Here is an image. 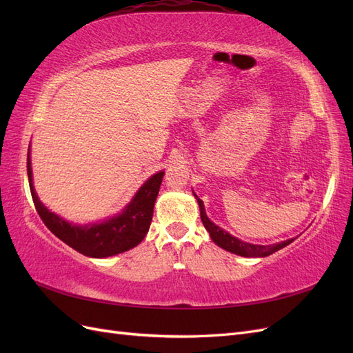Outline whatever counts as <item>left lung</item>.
<instances>
[{
    "mask_svg": "<svg viewBox=\"0 0 353 353\" xmlns=\"http://www.w3.org/2000/svg\"><path fill=\"white\" fill-rule=\"evenodd\" d=\"M196 199H197L199 206H200L201 222H203V225H205V228L209 231L210 239L215 241L219 245V248L225 249L231 253L245 256V258H263V256L272 254L276 250H280V249L285 248V245H288V244L294 241V239H290V240H285V241L276 243V244H270V245H259V244H250V243L241 241L236 237H232L231 234H228L227 231H223L218 225H215V223H213L212 221H209V218L206 216L205 206H203V201L197 196H196Z\"/></svg>",
    "mask_w": 353,
    "mask_h": 353,
    "instance_id": "obj_1",
    "label": "left lung"
}]
</instances>
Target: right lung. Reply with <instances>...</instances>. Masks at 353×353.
<instances>
[{"label":"right lung","mask_w":353,"mask_h":353,"mask_svg":"<svg viewBox=\"0 0 353 353\" xmlns=\"http://www.w3.org/2000/svg\"><path fill=\"white\" fill-rule=\"evenodd\" d=\"M163 174L165 172H157L145 181L121 215L101 223H90V225L81 227L72 225L70 222L50 212L39 201L34 184H32L30 157L28 154L29 187L38 215L56 237L90 258H108V256L130 250L143 241L153 219L154 201L159 194L160 184H162Z\"/></svg>","instance_id":"right-lung-1"}]
</instances>
